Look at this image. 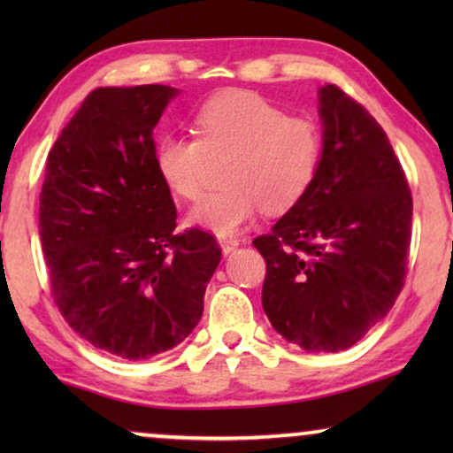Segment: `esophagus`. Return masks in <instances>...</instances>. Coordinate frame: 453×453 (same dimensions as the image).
Here are the masks:
<instances>
[{
    "label": "esophagus",
    "mask_w": 453,
    "mask_h": 453,
    "mask_svg": "<svg viewBox=\"0 0 453 453\" xmlns=\"http://www.w3.org/2000/svg\"><path fill=\"white\" fill-rule=\"evenodd\" d=\"M219 245H220L222 253H225V256H228V253H233L234 250H237L239 241L234 239V237H219Z\"/></svg>",
    "instance_id": "esophagus-1"
}]
</instances>
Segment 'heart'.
Segmentation results:
<instances>
[{"mask_svg": "<svg viewBox=\"0 0 453 453\" xmlns=\"http://www.w3.org/2000/svg\"><path fill=\"white\" fill-rule=\"evenodd\" d=\"M200 138L163 135L154 165L165 183L185 200L203 189L210 158L233 157L225 169L228 188L202 197L189 220L210 233H237L259 208L287 212L318 177L324 142L315 123L288 117L268 98L250 90H228L196 115Z\"/></svg>", "mask_w": 453, "mask_h": 453, "instance_id": "b5f03b06", "label": "heart"}]
</instances>
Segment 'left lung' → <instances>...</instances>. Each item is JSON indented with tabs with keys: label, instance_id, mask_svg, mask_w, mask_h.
I'll return each mask as SVG.
<instances>
[{
	"label": "left lung",
	"instance_id": "obj_1",
	"mask_svg": "<svg viewBox=\"0 0 453 453\" xmlns=\"http://www.w3.org/2000/svg\"><path fill=\"white\" fill-rule=\"evenodd\" d=\"M324 157L305 197L253 241L270 324L307 352L357 344L404 287L412 196L386 132L334 84L319 88Z\"/></svg>",
	"mask_w": 453,
	"mask_h": 453
}]
</instances>
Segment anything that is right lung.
<instances>
[{
    "instance_id": "1",
    "label": "right lung",
    "mask_w": 453,
    "mask_h": 453,
    "mask_svg": "<svg viewBox=\"0 0 453 453\" xmlns=\"http://www.w3.org/2000/svg\"><path fill=\"white\" fill-rule=\"evenodd\" d=\"M177 88H96L47 157L39 234L61 315L98 350L144 361L194 332L222 251L175 233L154 127Z\"/></svg>"
}]
</instances>
